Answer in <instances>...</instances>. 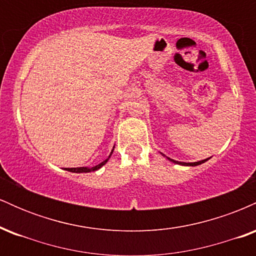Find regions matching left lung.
I'll list each match as a JSON object with an SVG mask.
<instances>
[{"mask_svg": "<svg viewBox=\"0 0 256 256\" xmlns=\"http://www.w3.org/2000/svg\"><path fill=\"white\" fill-rule=\"evenodd\" d=\"M170 160L173 161V162L176 164H179V165H184V166H198V165H201V164L206 162V161L208 160V158H206V160H202V161H198V162H179V161H174L172 160V158H170Z\"/></svg>", "mask_w": 256, "mask_h": 256, "instance_id": "obj_1", "label": "left lung"}]
</instances>
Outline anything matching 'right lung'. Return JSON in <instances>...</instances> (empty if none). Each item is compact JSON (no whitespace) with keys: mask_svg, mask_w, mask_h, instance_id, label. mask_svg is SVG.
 <instances>
[{"mask_svg":"<svg viewBox=\"0 0 256 256\" xmlns=\"http://www.w3.org/2000/svg\"><path fill=\"white\" fill-rule=\"evenodd\" d=\"M112 152H113V150H112ZM112 152H110V155H112ZM110 156H108L107 158H106L104 161H102L101 164H98V165H96V166H94V167H76V168H66V171L74 172V173H86V172H92V171H96V170L101 168V167L104 166V164L107 162L108 160H110Z\"/></svg>","mask_w":256,"mask_h":256,"instance_id":"add662e5","label":"right lung"}]
</instances>
